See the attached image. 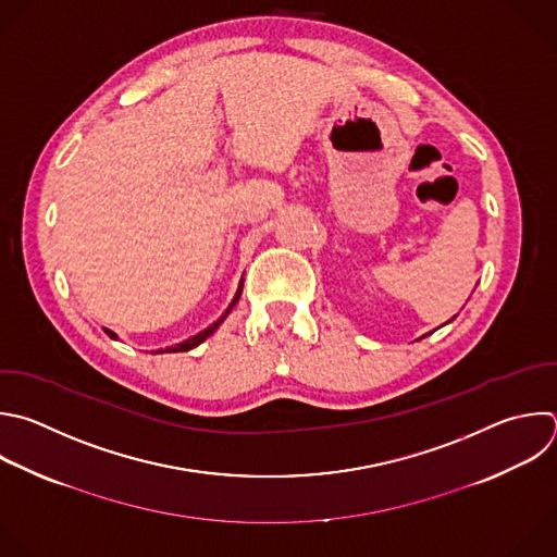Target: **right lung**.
<instances>
[{"label":"right lung","instance_id":"right-lung-1","mask_svg":"<svg viewBox=\"0 0 557 557\" xmlns=\"http://www.w3.org/2000/svg\"><path fill=\"white\" fill-rule=\"evenodd\" d=\"M240 295H243V282H240V286H238V293H236V297H234V301H232V304H230V308H227V310H225V314H223V317H221V319H219V321H216V323H212V325H210V327H208V330H203V332H199V334H197V336H190V338H188V341H183V343H178V345H174V347H165V349H159V354H161V351H188V349H193V347H197V345H199V343H203V341H206V338H208V336H210V334H214V330H216V327H219V325H221V323H223V321H225V317H227V314H230V312H232V308H234V306H236V304H238V299H240ZM104 332H107V334H109V336H111V338H115V334H113V332H111V330H104Z\"/></svg>","mask_w":557,"mask_h":557}]
</instances>
